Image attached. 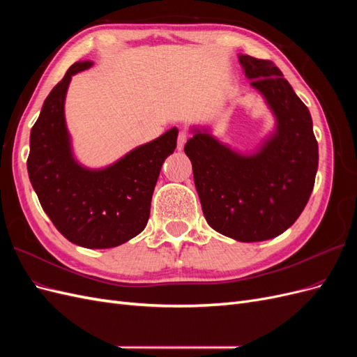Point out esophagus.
Listing matches in <instances>:
<instances>
[{
	"label": "esophagus",
	"instance_id": "obj_1",
	"mask_svg": "<svg viewBox=\"0 0 357 357\" xmlns=\"http://www.w3.org/2000/svg\"><path fill=\"white\" fill-rule=\"evenodd\" d=\"M189 138V132L188 131H180L178 132V138H177V150H183V147H185L186 142Z\"/></svg>",
	"mask_w": 357,
	"mask_h": 357
}]
</instances>
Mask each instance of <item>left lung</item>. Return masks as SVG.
<instances>
[{"mask_svg":"<svg viewBox=\"0 0 357 357\" xmlns=\"http://www.w3.org/2000/svg\"><path fill=\"white\" fill-rule=\"evenodd\" d=\"M250 84L277 119L275 132L253 155H240L195 129L185 146L204 218L241 243L265 241L296 222L314 188L319 146L312 121L274 62L238 56Z\"/></svg>","mask_w":357,"mask_h":357,"instance_id":"1","label":"left lung"}]
</instances>
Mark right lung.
<instances>
[{
	"instance_id": "right-lung-1",
	"label": "right lung",
	"mask_w": 357,
	"mask_h": 357,
	"mask_svg": "<svg viewBox=\"0 0 357 357\" xmlns=\"http://www.w3.org/2000/svg\"><path fill=\"white\" fill-rule=\"evenodd\" d=\"M91 66L73 63L47 95L31 129L26 167L43 210L68 241L110 248L146 228L162 164L174 152L178 131L169 129L107 168L82 167L71 152L63 102L73 75Z\"/></svg>"
}]
</instances>
